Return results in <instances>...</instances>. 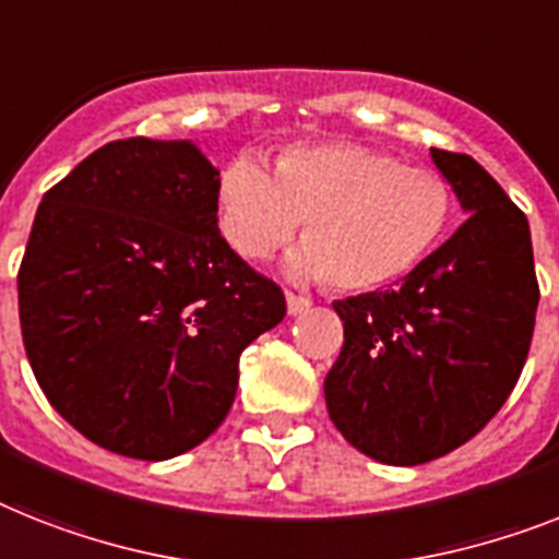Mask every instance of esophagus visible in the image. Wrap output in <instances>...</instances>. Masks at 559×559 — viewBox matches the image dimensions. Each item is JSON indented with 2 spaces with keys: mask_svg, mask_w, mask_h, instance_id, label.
I'll return each instance as SVG.
<instances>
[{
  "mask_svg": "<svg viewBox=\"0 0 559 559\" xmlns=\"http://www.w3.org/2000/svg\"><path fill=\"white\" fill-rule=\"evenodd\" d=\"M285 302H288V313L290 317H297V313H306L311 308V299L302 297V294H285Z\"/></svg>",
  "mask_w": 559,
  "mask_h": 559,
  "instance_id": "esophagus-1",
  "label": "esophagus"
}]
</instances>
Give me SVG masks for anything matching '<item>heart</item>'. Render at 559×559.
<instances>
[{
  "label": "heart",
  "mask_w": 559,
  "mask_h": 559,
  "mask_svg": "<svg viewBox=\"0 0 559 559\" xmlns=\"http://www.w3.org/2000/svg\"><path fill=\"white\" fill-rule=\"evenodd\" d=\"M454 205L442 170L362 142L290 145L271 174L237 156L216 186L219 230L239 257L269 260L306 218L290 276L329 280L336 290L382 288L412 274L445 237Z\"/></svg>",
  "instance_id": "b5f03b06"
}]
</instances>
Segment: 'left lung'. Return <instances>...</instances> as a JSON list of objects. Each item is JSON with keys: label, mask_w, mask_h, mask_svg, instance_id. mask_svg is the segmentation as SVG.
<instances>
[{"label": "left lung", "mask_w": 559, "mask_h": 559, "mask_svg": "<svg viewBox=\"0 0 559 559\" xmlns=\"http://www.w3.org/2000/svg\"><path fill=\"white\" fill-rule=\"evenodd\" d=\"M431 159L468 219L394 288L334 302L331 423L385 465L428 463L486 428L518 385L539 302L523 211L472 156Z\"/></svg>", "instance_id": "left-lung-1"}]
</instances>
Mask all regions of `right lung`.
<instances>
[{"instance_id":"obj_1","label":"right lung","mask_w":559,"mask_h":559,"mask_svg":"<svg viewBox=\"0 0 559 559\" xmlns=\"http://www.w3.org/2000/svg\"><path fill=\"white\" fill-rule=\"evenodd\" d=\"M219 170L188 140H117L41 197L20 325L48 403L82 437L170 460L214 435L239 354L285 317L216 225Z\"/></svg>"}]
</instances>
